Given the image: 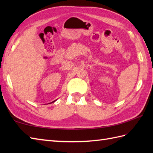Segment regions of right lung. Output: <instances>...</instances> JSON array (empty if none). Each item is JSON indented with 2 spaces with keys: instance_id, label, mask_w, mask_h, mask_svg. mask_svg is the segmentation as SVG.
Here are the masks:
<instances>
[{
  "instance_id": "add662e5",
  "label": "right lung",
  "mask_w": 153,
  "mask_h": 153,
  "mask_svg": "<svg viewBox=\"0 0 153 153\" xmlns=\"http://www.w3.org/2000/svg\"><path fill=\"white\" fill-rule=\"evenodd\" d=\"M56 100H54V101H53V102H55V101H56Z\"/></svg>"
}]
</instances>
